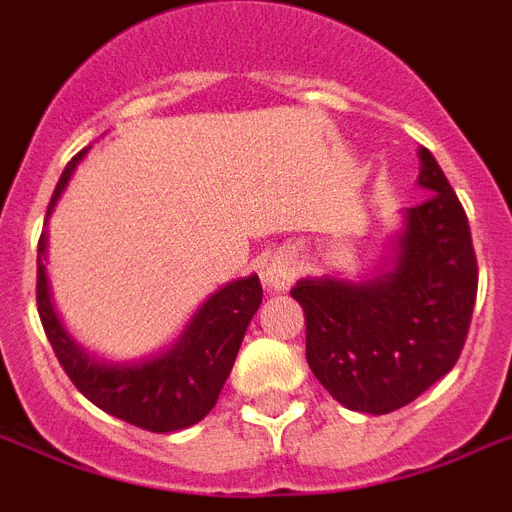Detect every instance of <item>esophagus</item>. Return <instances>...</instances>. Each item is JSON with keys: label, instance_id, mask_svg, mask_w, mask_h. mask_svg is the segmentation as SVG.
<instances>
[{"label": "esophagus", "instance_id": "esophagus-1", "mask_svg": "<svg viewBox=\"0 0 512 512\" xmlns=\"http://www.w3.org/2000/svg\"><path fill=\"white\" fill-rule=\"evenodd\" d=\"M297 278V260L289 252H278L270 257V263L263 270V281L270 289H289Z\"/></svg>", "mask_w": 512, "mask_h": 512}]
</instances>
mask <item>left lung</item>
Returning a JSON list of instances; mask_svg holds the SVG:
<instances>
[{"label": "left lung", "mask_w": 512, "mask_h": 512, "mask_svg": "<svg viewBox=\"0 0 512 512\" xmlns=\"http://www.w3.org/2000/svg\"><path fill=\"white\" fill-rule=\"evenodd\" d=\"M429 199L407 210L392 268L363 284L305 278L310 371L336 402L384 415L410 405L452 371L471 326L479 265L458 194L429 149H418Z\"/></svg>", "instance_id": "1"}]
</instances>
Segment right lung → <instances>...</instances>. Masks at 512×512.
Here are the masks:
<instances>
[{
  "label": "right lung",
  "instance_id": "1",
  "mask_svg": "<svg viewBox=\"0 0 512 512\" xmlns=\"http://www.w3.org/2000/svg\"><path fill=\"white\" fill-rule=\"evenodd\" d=\"M83 155L86 149L78 152L68 162V168L62 170L49 210ZM44 249L47 242L41 236L36 263V307L54 355L78 392L105 413L155 434H168L202 421L218 402L220 389L234 368L244 331L263 302L260 278H239L215 292L199 307L184 336L168 352L136 365H105L86 355L57 321L49 302L47 273L41 263Z\"/></svg>",
  "mask_w": 512,
  "mask_h": 512
}]
</instances>
